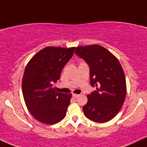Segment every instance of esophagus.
<instances>
[{"label":"esophagus","mask_w":147,"mask_h":147,"mask_svg":"<svg viewBox=\"0 0 147 147\" xmlns=\"http://www.w3.org/2000/svg\"><path fill=\"white\" fill-rule=\"evenodd\" d=\"M80 94H72V97H74V98H77L78 97H79Z\"/></svg>","instance_id":"obj_1"}]
</instances>
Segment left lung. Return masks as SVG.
Here are the masks:
<instances>
[{
	"label": "left lung",
	"instance_id": "obj_1",
	"mask_svg": "<svg viewBox=\"0 0 147 147\" xmlns=\"http://www.w3.org/2000/svg\"><path fill=\"white\" fill-rule=\"evenodd\" d=\"M75 53L90 67L92 87H97L87 95L82 109L89 119L105 123L113 119L124 104L127 94L126 79L119 60L99 45L78 47Z\"/></svg>",
	"mask_w": 147,
	"mask_h": 147
}]
</instances>
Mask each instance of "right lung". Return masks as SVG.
Wrapping results in <instances>:
<instances>
[{
  "mask_svg": "<svg viewBox=\"0 0 147 147\" xmlns=\"http://www.w3.org/2000/svg\"><path fill=\"white\" fill-rule=\"evenodd\" d=\"M75 48L45 47L26 66L22 80L23 97L29 112L40 122L52 125L66 115L72 94L57 92L53 84L60 79Z\"/></svg>",
  "mask_w": 147,
  "mask_h": 147,
  "instance_id": "add662e5",
  "label": "right lung"
}]
</instances>
